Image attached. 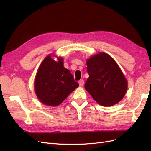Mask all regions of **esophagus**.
I'll return each instance as SVG.
<instances>
[{"mask_svg":"<svg viewBox=\"0 0 151 151\" xmlns=\"http://www.w3.org/2000/svg\"><path fill=\"white\" fill-rule=\"evenodd\" d=\"M78 84H79L80 86H82L84 84V81H83V80H80V81H78Z\"/></svg>","mask_w":151,"mask_h":151,"instance_id":"34e87169","label":"esophagus"}]
</instances>
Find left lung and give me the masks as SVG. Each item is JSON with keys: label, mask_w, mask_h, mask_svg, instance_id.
<instances>
[{"label": "left lung", "mask_w": 151, "mask_h": 151, "mask_svg": "<svg viewBox=\"0 0 151 151\" xmlns=\"http://www.w3.org/2000/svg\"><path fill=\"white\" fill-rule=\"evenodd\" d=\"M89 78L85 89L94 100L103 106H111L119 102L126 93L128 83L119 67L104 52L87 60Z\"/></svg>", "instance_id": "1"}]
</instances>
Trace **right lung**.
<instances>
[{"mask_svg": "<svg viewBox=\"0 0 151 151\" xmlns=\"http://www.w3.org/2000/svg\"><path fill=\"white\" fill-rule=\"evenodd\" d=\"M54 61L47 56L37 70L34 82L36 94L42 103L50 106L60 104L78 88L70 70L63 67L62 58Z\"/></svg>", "mask_w": 151, "mask_h": 151, "instance_id": "right-lung-1", "label": "right lung"}]
</instances>
